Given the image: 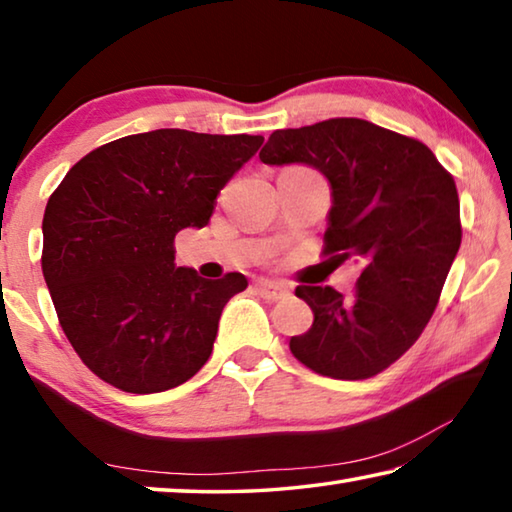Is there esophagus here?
Segmentation results:
<instances>
[{
    "label": "esophagus",
    "instance_id": "34e87169",
    "mask_svg": "<svg viewBox=\"0 0 512 512\" xmlns=\"http://www.w3.org/2000/svg\"><path fill=\"white\" fill-rule=\"evenodd\" d=\"M255 289H257L259 296L266 298V300H273V302L289 296L287 287H282V284H277V282H268V280H259L255 284Z\"/></svg>",
    "mask_w": 512,
    "mask_h": 512
}]
</instances>
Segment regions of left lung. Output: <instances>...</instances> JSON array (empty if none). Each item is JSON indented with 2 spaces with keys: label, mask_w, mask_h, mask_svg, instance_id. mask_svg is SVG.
Here are the masks:
<instances>
[{
  "label": "left lung",
  "mask_w": 512,
  "mask_h": 512,
  "mask_svg": "<svg viewBox=\"0 0 512 512\" xmlns=\"http://www.w3.org/2000/svg\"><path fill=\"white\" fill-rule=\"evenodd\" d=\"M259 160L323 173L332 189L323 253L361 266L352 296L296 289L314 325L291 336L293 357L325 377H375L420 339L461 248L454 178L429 146L357 117L275 131Z\"/></svg>",
  "instance_id": "left-lung-1"
}]
</instances>
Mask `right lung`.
I'll return each mask as SVG.
<instances>
[{"label":"right lung","mask_w":512,"mask_h":512,"mask_svg":"<svg viewBox=\"0 0 512 512\" xmlns=\"http://www.w3.org/2000/svg\"><path fill=\"white\" fill-rule=\"evenodd\" d=\"M262 142L180 128L128 135L81 158L49 196L42 275L60 327L99 379L162 393L210 359L225 302L248 280L176 266L173 239L207 225Z\"/></svg>","instance_id":"add662e5"}]
</instances>
